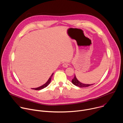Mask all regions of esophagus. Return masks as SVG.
I'll list each match as a JSON object with an SVG mask.
<instances>
[{"instance_id": "1", "label": "esophagus", "mask_w": 123, "mask_h": 123, "mask_svg": "<svg viewBox=\"0 0 123 123\" xmlns=\"http://www.w3.org/2000/svg\"><path fill=\"white\" fill-rule=\"evenodd\" d=\"M63 67H64V68H67L68 67V64L67 63H64L62 65Z\"/></svg>"}]
</instances>
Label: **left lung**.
Here are the masks:
<instances>
[{"instance_id": "left-lung-1", "label": "left lung", "mask_w": 123, "mask_h": 123, "mask_svg": "<svg viewBox=\"0 0 123 123\" xmlns=\"http://www.w3.org/2000/svg\"><path fill=\"white\" fill-rule=\"evenodd\" d=\"M72 83L74 84V85L80 87H87V86H89L91 85H92L93 84H83L81 82H79L76 78L75 75H74V79H72Z\"/></svg>"}]
</instances>
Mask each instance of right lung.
<instances>
[{"label":"right lung","mask_w":123,"mask_h":123,"mask_svg":"<svg viewBox=\"0 0 123 123\" xmlns=\"http://www.w3.org/2000/svg\"><path fill=\"white\" fill-rule=\"evenodd\" d=\"M53 74H54V73L51 75V76H50V77H49V79H48V81H47L45 84H44L43 85H42V86H39V87H37V88H33V89H32L35 90H41V89H43L45 88V87H46V86H47L50 83V81H51V77H52V75H53Z\"/></svg>","instance_id":"right-lung-1"}]
</instances>
